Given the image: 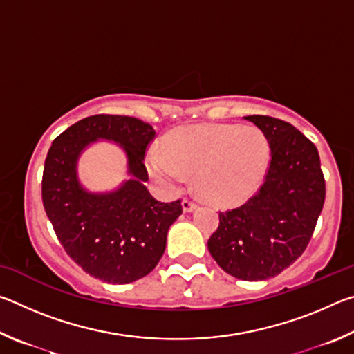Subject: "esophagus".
Listing matches in <instances>:
<instances>
[{
	"mask_svg": "<svg viewBox=\"0 0 354 354\" xmlns=\"http://www.w3.org/2000/svg\"><path fill=\"white\" fill-rule=\"evenodd\" d=\"M195 207H196L195 201H192L190 198H184V200H183V209H184V212H192Z\"/></svg>",
	"mask_w": 354,
	"mask_h": 354,
	"instance_id": "esophagus-1",
	"label": "esophagus"
}]
</instances>
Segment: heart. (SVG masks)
Wrapping results in <instances>:
<instances>
[{"label": "heart", "mask_w": 354, "mask_h": 354, "mask_svg": "<svg viewBox=\"0 0 354 354\" xmlns=\"http://www.w3.org/2000/svg\"><path fill=\"white\" fill-rule=\"evenodd\" d=\"M270 165V143L254 127L201 123L178 128L153 148L147 169L156 181L176 189L185 173H195V187L214 205L248 198L262 184Z\"/></svg>", "instance_id": "heart-1"}]
</instances>
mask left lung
Returning <instances> with one entry per match:
<instances>
[{
	"label": "left lung",
	"mask_w": 354,
	"mask_h": 354,
	"mask_svg": "<svg viewBox=\"0 0 354 354\" xmlns=\"http://www.w3.org/2000/svg\"><path fill=\"white\" fill-rule=\"evenodd\" d=\"M270 143L272 159L257 194L220 212L207 248L231 277L263 281L295 262L313 237L325 203L319 151L290 123L248 115Z\"/></svg>",
	"instance_id": "8db88e82"
}]
</instances>
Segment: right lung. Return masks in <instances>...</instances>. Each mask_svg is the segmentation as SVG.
<instances>
[{"mask_svg":"<svg viewBox=\"0 0 354 354\" xmlns=\"http://www.w3.org/2000/svg\"><path fill=\"white\" fill-rule=\"evenodd\" d=\"M156 131L127 115H92L57 136L45 159L41 200L67 254L84 272L109 284H128L158 266L167 232L183 214L181 200L160 203L143 183V159ZM98 138L127 153L131 179L113 192L92 194L79 184L75 164L82 149Z\"/></svg>","mask_w":354,"mask_h":354,"instance_id":"add662e5","label":"right lung"}]
</instances>
